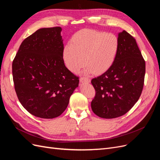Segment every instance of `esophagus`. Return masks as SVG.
<instances>
[{"label":"esophagus","mask_w":160,"mask_h":160,"mask_svg":"<svg viewBox=\"0 0 160 160\" xmlns=\"http://www.w3.org/2000/svg\"><path fill=\"white\" fill-rule=\"evenodd\" d=\"M90 79L88 78V77H81L80 78V82L81 83H90Z\"/></svg>","instance_id":"34e87169"}]
</instances>
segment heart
I'll return each instance as SVG.
<instances>
[{
    "label": "heart",
    "instance_id": "heart-1",
    "mask_svg": "<svg viewBox=\"0 0 160 160\" xmlns=\"http://www.w3.org/2000/svg\"><path fill=\"white\" fill-rule=\"evenodd\" d=\"M119 41L111 33L93 29L76 32L65 47L62 57L71 71L77 72L85 65L86 72L101 74L109 70L117 57Z\"/></svg>",
    "mask_w": 160,
    "mask_h": 160
}]
</instances>
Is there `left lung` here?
Listing matches in <instances>:
<instances>
[{
  "instance_id": "obj_1",
  "label": "left lung",
  "mask_w": 160,
  "mask_h": 160,
  "mask_svg": "<svg viewBox=\"0 0 160 160\" xmlns=\"http://www.w3.org/2000/svg\"><path fill=\"white\" fill-rule=\"evenodd\" d=\"M119 51L113 65L91 80L95 96L91 109L99 117L112 119L126 113L142 94L146 62L135 38L125 31L118 34Z\"/></svg>"
}]
</instances>
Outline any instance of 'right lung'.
Masks as SVG:
<instances>
[{
    "mask_svg": "<svg viewBox=\"0 0 160 160\" xmlns=\"http://www.w3.org/2000/svg\"><path fill=\"white\" fill-rule=\"evenodd\" d=\"M59 27L42 28L22 41L12 62L18 99L38 118L52 119L64 112L79 77L67 68Z\"/></svg>",
    "mask_w": 160,
    "mask_h": 160,
    "instance_id": "add662e5",
    "label": "right lung"
}]
</instances>
